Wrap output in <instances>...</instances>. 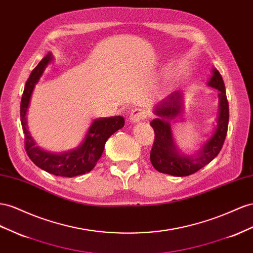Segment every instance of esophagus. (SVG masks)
I'll return each instance as SVG.
<instances>
[{
	"instance_id": "esophagus-1",
	"label": "esophagus",
	"mask_w": 253,
	"mask_h": 253,
	"mask_svg": "<svg viewBox=\"0 0 253 253\" xmlns=\"http://www.w3.org/2000/svg\"><path fill=\"white\" fill-rule=\"evenodd\" d=\"M147 117V111L143 110V108H135L132 111L131 115H129V121L132 124H137V122L143 120Z\"/></svg>"
}]
</instances>
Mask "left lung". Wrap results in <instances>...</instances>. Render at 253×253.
Returning <instances> with one entry per match:
<instances>
[{
    "label": "left lung",
    "instance_id": "8db88e82",
    "mask_svg": "<svg viewBox=\"0 0 253 253\" xmlns=\"http://www.w3.org/2000/svg\"><path fill=\"white\" fill-rule=\"evenodd\" d=\"M208 86L218 91V115L214 131L194 154H183L175 146L170 121L183 111V92L174 91L155 105L153 113L156 118L150 125L153 127L155 139L150 153L153 167L162 173L174 176H186L200 170L213 161L220 152L226 139L229 122V104L223 80L216 68L211 69Z\"/></svg>",
    "mask_w": 253,
    "mask_h": 253
}]
</instances>
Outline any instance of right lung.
Returning a JSON list of instances; mask_svg holds the SVG:
<instances>
[{
  "label": "right lung",
  "mask_w": 253,
  "mask_h": 253,
  "mask_svg": "<svg viewBox=\"0 0 253 253\" xmlns=\"http://www.w3.org/2000/svg\"><path fill=\"white\" fill-rule=\"evenodd\" d=\"M53 59L52 53H47L32 71L24 87L20 106V117L24 132L25 150L33 163L44 171L54 175L73 177L92 170L103 153L106 140L115 132L124 127L125 119L121 116L94 119L80 145L65 152H50L39 147L29 131L26 114L29 111L34 88Z\"/></svg>",
  "instance_id": "obj_1"
}]
</instances>
